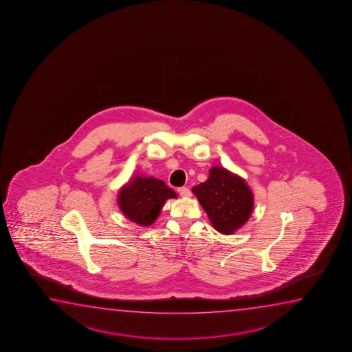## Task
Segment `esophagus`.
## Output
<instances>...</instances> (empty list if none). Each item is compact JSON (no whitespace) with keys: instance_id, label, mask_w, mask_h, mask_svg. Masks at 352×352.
<instances>
[{"instance_id":"obj_1","label":"esophagus","mask_w":352,"mask_h":352,"mask_svg":"<svg viewBox=\"0 0 352 352\" xmlns=\"http://www.w3.org/2000/svg\"><path fill=\"white\" fill-rule=\"evenodd\" d=\"M178 192L182 197H190V196H191V191H190L188 188H185V186H183V188H179Z\"/></svg>"}]
</instances>
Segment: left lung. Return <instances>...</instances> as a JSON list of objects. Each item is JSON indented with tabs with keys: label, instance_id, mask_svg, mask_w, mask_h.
<instances>
[{
	"label": "left lung",
	"instance_id": "1",
	"mask_svg": "<svg viewBox=\"0 0 352 352\" xmlns=\"http://www.w3.org/2000/svg\"><path fill=\"white\" fill-rule=\"evenodd\" d=\"M198 202L207 212L212 227L232 234L250 219L254 195L244 179L228 169L214 166L207 182L192 188Z\"/></svg>",
	"mask_w": 352,
	"mask_h": 352
}]
</instances>
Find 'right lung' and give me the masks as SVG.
<instances>
[{"mask_svg":"<svg viewBox=\"0 0 352 352\" xmlns=\"http://www.w3.org/2000/svg\"><path fill=\"white\" fill-rule=\"evenodd\" d=\"M177 197V193L162 180L135 175L121 188L118 204L129 220L140 226H150L159 217L164 202Z\"/></svg>","mask_w":352,"mask_h":352,"instance_id":"obj_1","label":"right lung"}]
</instances>
